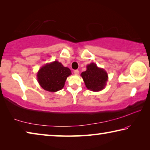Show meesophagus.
Segmentation results:
<instances>
[{"label": "esophagus", "mask_w": 150, "mask_h": 150, "mask_svg": "<svg viewBox=\"0 0 150 150\" xmlns=\"http://www.w3.org/2000/svg\"><path fill=\"white\" fill-rule=\"evenodd\" d=\"M79 73V72L78 70H75V71H74V73H75V75H78Z\"/></svg>", "instance_id": "esophagus-1"}]
</instances>
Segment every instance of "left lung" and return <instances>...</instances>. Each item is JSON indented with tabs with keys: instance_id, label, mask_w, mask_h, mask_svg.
I'll list each match as a JSON object with an SVG mask.
<instances>
[{
	"instance_id": "obj_1",
	"label": "left lung",
	"mask_w": 150,
	"mask_h": 150,
	"mask_svg": "<svg viewBox=\"0 0 150 150\" xmlns=\"http://www.w3.org/2000/svg\"><path fill=\"white\" fill-rule=\"evenodd\" d=\"M86 87L94 92L102 91L108 81V73L103 68L98 67L95 63L87 65V70L81 73Z\"/></svg>"
}]
</instances>
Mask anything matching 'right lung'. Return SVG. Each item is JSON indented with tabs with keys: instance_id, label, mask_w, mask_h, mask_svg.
Returning <instances> with one entry per match:
<instances>
[{
	"instance_id": "1",
	"label": "right lung",
	"mask_w": 150,
	"mask_h": 150,
	"mask_svg": "<svg viewBox=\"0 0 150 150\" xmlns=\"http://www.w3.org/2000/svg\"><path fill=\"white\" fill-rule=\"evenodd\" d=\"M71 75L69 68L55 60L40 68L37 73V80L42 88L54 93L62 89L66 79Z\"/></svg>"
}]
</instances>
